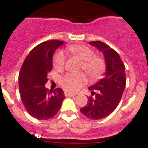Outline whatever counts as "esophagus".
Segmentation results:
<instances>
[{"instance_id":"1","label":"esophagus","mask_w":148,"mask_h":148,"mask_svg":"<svg viewBox=\"0 0 148 148\" xmlns=\"http://www.w3.org/2000/svg\"><path fill=\"white\" fill-rule=\"evenodd\" d=\"M64 95L65 96H66V97H73V96H75V94L73 93V92H64Z\"/></svg>"}]
</instances>
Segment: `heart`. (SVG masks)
Returning <instances> with one entry per match:
<instances>
[{
  "label": "heart",
  "instance_id": "obj_1",
  "mask_svg": "<svg viewBox=\"0 0 148 148\" xmlns=\"http://www.w3.org/2000/svg\"><path fill=\"white\" fill-rule=\"evenodd\" d=\"M67 53L82 61L81 69L85 72L90 79L99 78L105 70V61L101 57L94 55L92 49L85 45L69 46ZM65 65V57L62 53L56 55L53 59V66L56 70L61 71ZM60 84L67 91L76 92L86 83L87 78L83 73H67L60 78Z\"/></svg>",
  "mask_w": 148,
  "mask_h": 148
}]
</instances>
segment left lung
Segmentation results:
<instances>
[{"label":"left lung","mask_w":148,"mask_h":148,"mask_svg":"<svg viewBox=\"0 0 148 148\" xmlns=\"http://www.w3.org/2000/svg\"><path fill=\"white\" fill-rule=\"evenodd\" d=\"M89 44L103 53L106 71L100 81L88 88L92 96L80 110L90 119L98 120L111 114L119 104L126 86L125 66L119 55L108 45L98 40Z\"/></svg>","instance_id":"1"}]
</instances>
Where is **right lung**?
<instances>
[{
	"mask_svg": "<svg viewBox=\"0 0 148 148\" xmlns=\"http://www.w3.org/2000/svg\"><path fill=\"white\" fill-rule=\"evenodd\" d=\"M64 44L61 40H48L30 51L21 68L18 85L21 99L30 116L47 120L56 116L65 99L61 88L45 87L48 73L53 69L55 51Z\"/></svg>",
	"mask_w": 148,
	"mask_h": 148,
	"instance_id": "add662e5",
	"label": "right lung"
}]
</instances>
